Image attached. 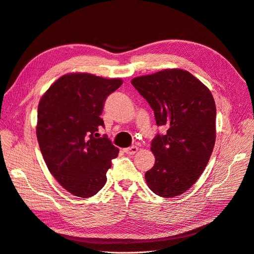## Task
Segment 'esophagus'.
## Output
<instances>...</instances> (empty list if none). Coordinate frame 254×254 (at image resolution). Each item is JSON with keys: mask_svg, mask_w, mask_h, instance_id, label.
Returning a JSON list of instances; mask_svg holds the SVG:
<instances>
[{"mask_svg": "<svg viewBox=\"0 0 254 254\" xmlns=\"http://www.w3.org/2000/svg\"><path fill=\"white\" fill-rule=\"evenodd\" d=\"M138 151V147L136 145H133V146H129V147H127V148H124V152L127 155H134L136 154Z\"/></svg>", "mask_w": 254, "mask_h": 254, "instance_id": "34e87169", "label": "esophagus"}]
</instances>
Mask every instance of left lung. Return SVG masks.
Segmentation results:
<instances>
[{"label":"left lung","mask_w":254,"mask_h":254,"mask_svg":"<svg viewBox=\"0 0 254 254\" xmlns=\"http://www.w3.org/2000/svg\"><path fill=\"white\" fill-rule=\"evenodd\" d=\"M154 110L158 126L151 149L155 164L145 173L147 186L163 198L182 194L199 179L215 143L217 109L209 89L182 69H165L132 79Z\"/></svg>","instance_id":"obj_1"}]
</instances>
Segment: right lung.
<instances>
[{
	"label": "right lung",
	"mask_w": 254,
	"mask_h": 254,
	"mask_svg": "<svg viewBox=\"0 0 254 254\" xmlns=\"http://www.w3.org/2000/svg\"><path fill=\"white\" fill-rule=\"evenodd\" d=\"M122 82L68 73L56 79L39 102L36 137L43 158L56 181L74 195L96 194L107 182L111 160L118 156L111 140L96 138V132L103 127L100 115L106 98Z\"/></svg>",
	"instance_id": "1"
}]
</instances>
